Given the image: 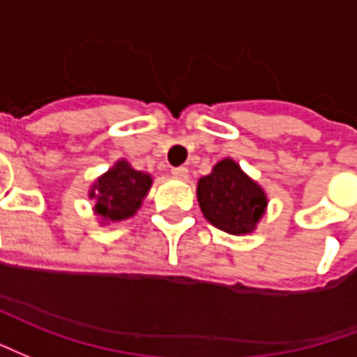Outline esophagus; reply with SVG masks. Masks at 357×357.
<instances>
[{
  "label": "esophagus",
  "instance_id": "esophagus-1",
  "mask_svg": "<svg viewBox=\"0 0 357 357\" xmlns=\"http://www.w3.org/2000/svg\"><path fill=\"white\" fill-rule=\"evenodd\" d=\"M171 175L175 176V178H181V181H186V178H188V167H184V165H181V167H173L171 169Z\"/></svg>",
  "mask_w": 357,
  "mask_h": 357
}]
</instances>
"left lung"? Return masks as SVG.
Returning <instances> with one entry per match:
<instances>
[{"mask_svg": "<svg viewBox=\"0 0 357 357\" xmlns=\"http://www.w3.org/2000/svg\"><path fill=\"white\" fill-rule=\"evenodd\" d=\"M197 202L211 225L232 236L255 232L268 207L266 192L232 158L197 181Z\"/></svg>", "mask_w": 357, "mask_h": 357, "instance_id": "8db88e82", "label": "left lung"}]
</instances>
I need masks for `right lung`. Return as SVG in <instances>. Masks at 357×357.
Instances as JSON below:
<instances>
[{
  "label": "right lung",
  "mask_w": 357,
  "mask_h": 357,
  "mask_svg": "<svg viewBox=\"0 0 357 357\" xmlns=\"http://www.w3.org/2000/svg\"><path fill=\"white\" fill-rule=\"evenodd\" d=\"M152 176L132 169L129 161H116L89 190V197L95 199V215L102 225L135 217L152 188Z\"/></svg>",
  "instance_id": "1"
}]
</instances>
